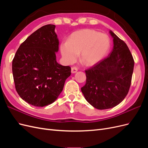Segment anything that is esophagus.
Masks as SVG:
<instances>
[{"mask_svg":"<svg viewBox=\"0 0 148 148\" xmlns=\"http://www.w3.org/2000/svg\"><path fill=\"white\" fill-rule=\"evenodd\" d=\"M77 71H78V69L77 68V67H71V71L72 73H75L76 72H77Z\"/></svg>","mask_w":148,"mask_h":148,"instance_id":"1","label":"esophagus"}]
</instances>
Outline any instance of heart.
Listing matches in <instances>:
<instances>
[{
    "mask_svg": "<svg viewBox=\"0 0 148 148\" xmlns=\"http://www.w3.org/2000/svg\"><path fill=\"white\" fill-rule=\"evenodd\" d=\"M110 46V38L92 29H83L71 34L67 42H62L60 51L67 64H72L79 53V60L87 66L102 60Z\"/></svg>",
    "mask_w": 148,
    "mask_h": 148,
    "instance_id": "b5f03b06",
    "label": "heart"
}]
</instances>
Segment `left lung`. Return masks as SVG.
Returning <instances> with one entry per match:
<instances>
[{"label":"left lung","mask_w":148,"mask_h":148,"mask_svg":"<svg viewBox=\"0 0 148 148\" xmlns=\"http://www.w3.org/2000/svg\"><path fill=\"white\" fill-rule=\"evenodd\" d=\"M110 33L114 41L112 51L85 70L86 81L82 88L86 100L99 110L112 108L125 99L133 72L134 60L126 43L112 31Z\"/></svg>","instance_id":"1"}]
</instances>
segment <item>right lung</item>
<instances>
[{
  "mask_svg": "<svg viewBox=\"0 0 148 148\" xmlns=\"http://www.w3.org/2000/svg\"><path fill=\"white\" fill-rule=\"evenodd\" d=\"M55 28L49 24L34 31L20 46L12 61L16 92L36 107L54 102L71 75L70 66L56 61L59 42Z\"/></svg>",
  "mask_w": 148,
  "mask_h": 148,
  "instance_id": "obj_1",
  "label": "right lung"
}]
</instances>
